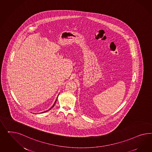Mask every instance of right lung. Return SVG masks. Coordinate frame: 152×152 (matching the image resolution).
<instances>
[{
  "label": "right lung",
  "mask_w": 152,
  "mask_h": 152,
  "mask_svg": "<svg viewBox=\"0 0 152 152\" xmlns=\"http://www.w3.org/2000/svg\"><path fill=\"white\" fill-rule=\"evenodd\" d=\"M57 99H56V100L55 102V103H54V104H53V106H52V107H51V108H50V109H48V110L45 111H44V112H42V113H45V112H47V111H49V110H51V109H52V107H53V106H55V104H56V101H57Z\"/></svg>",
  "instance_id": "add662e5"
}]
</instances>
